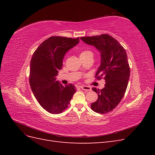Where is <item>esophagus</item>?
<instances>
[{
	"label": "esophagus",
	"instance_id": "esophagus-1",
	"mask_svg": "<svg viewBox=\"0 0 155 155\" xmlns=\"http://www.w3.org/2000/svg\"><path fill=\"white\" fill-rule=\"evenodd\" d=\"M81 88L82 90L85 91H91V88L90 87H88V86H81Z\"/></svg>",
	"mask_w": 155,
	"mask_h": 155
}]
</instances>
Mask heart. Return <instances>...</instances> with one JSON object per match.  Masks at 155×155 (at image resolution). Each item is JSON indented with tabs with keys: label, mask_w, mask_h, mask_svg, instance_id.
<instances>
[{
	"label": "heart",
	"mask_w": 155,
	"mask_h": 155,
	"mask_svg": "<svg viewBox=\"0 0 155 155\" xmlns=\"http://www.w3.org/2000/svg\"><path fill=\"white\" fill-rule=\"evenodd\" d=\"M90 54H92V52L91 51L87 50H83V51H81V53H80V58L81 57H85V56L88 55Z\"/></svg>",
	"instance_id": "b5f03b06"
}]
</instances>
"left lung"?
Here are the masks:
<instances>
[{
	"label": "left lung",
	"mask_w": 155,
	"mask_h": 155,
	"mask_svg": "<svg viewBox=\"0 0 155 155\" xmlns=\"http://www.w3.org/2000/svg\"><path fill=\"white\" fill-rule=\"evenodd\" d=\"M80 39L100 51L101 64L95 78L97 80L104 78L106 82L101 90L92 88L97 93L98 99L91 104V109L97 113H108L120 104L127 87L130 77L127 55L119 42L108 34Z\"/></svg>",
	"instance_id": "1"
}]
</instances>
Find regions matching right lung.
I'll return each mask as SVG.
<instances>
[{
  "instance_id": "obj_1",
  "label": "right lung",
  "mask_w": 155,
  "mask_h": 155,
  "mask_svg": "<svg viewBox=\"0 0 155 155\" xmlns=\"http://www.w3.org/2000/svg\"><path fill=\"white\" fill-rule=\"evenodd\" d=\"M79 42V37H50L38 46L32 55L30 87L40 105L51 114H60L67 109L76 91L72 84L63 86L55 80V76L62 68L65 54Z\"/></svg>"
}]
</instances>
